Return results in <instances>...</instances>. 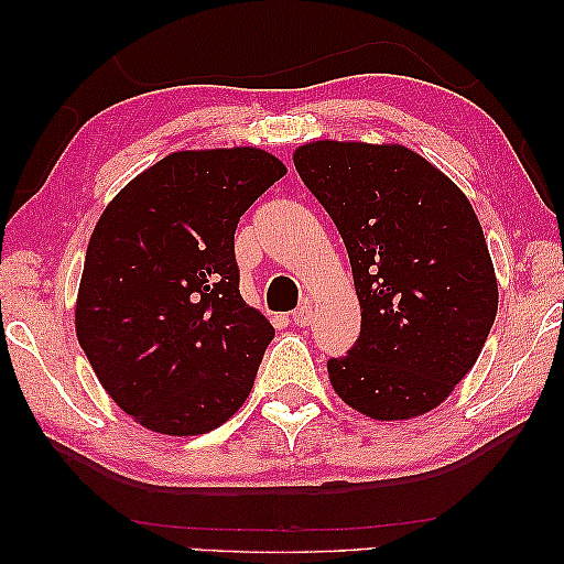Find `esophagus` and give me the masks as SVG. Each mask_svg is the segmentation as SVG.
I'll list each match as a JSON object with an SVG mask.
<instances>
[{"instance_id":"esophagus-1","label":"esophagus","mask_w":564,"mask_h":564,"mask_svg":"<svg viewBox=\"0 0 564 564\" xmlns=\"http://www.w3.org/2000/svg\"><path fill=\"white\" fill-rule=\"evenodd\" d=\"M311 321H313V305H300L295 313H292V323H295V326H311Z\"/></svg>"}]
</instances>
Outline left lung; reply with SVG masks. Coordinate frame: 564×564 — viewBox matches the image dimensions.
<instances>
[{"mask_svg": "<svg viewBox=\"0 0 564 564\" xmlns=\"http://www.w3.org/2000/svg\"><path fill=\"white\" fill-rule=\"evenodd\" d=\"M292 161L344 238L359 297L357 344L328 361L336 395L375 421L434 411L473 369L498 313L467 195L400 143L313 141Z\"/></svg>", "mask_w": 564, "mask_h": 564, "instance_id": "left-lung-1", "label": "left lung"}]
</instances>
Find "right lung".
<instances>
[{"label": "right lung", "instance_id": "right-lung-1", "mask_svg": "<svg viewBox=\"0 0 564 564\" xmlns=\"http://www.w3.org/2000/svg\"><path fill=\"white\" fill-rule=\"evenodd\" d=\"M284 174L253 145L176 151L99 215L76 338L107 395L143 429L207 434L249 398L274 328L238 292L234 234Z\"/></svg>", "mask_w": 564, "mask_h": 564}]
</instances>
